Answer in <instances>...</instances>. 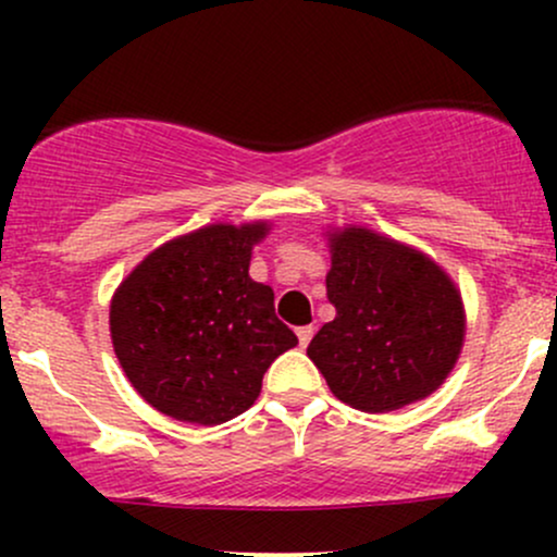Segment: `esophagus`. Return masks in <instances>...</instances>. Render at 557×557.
<instances>
[{"label":"esophagus","instance_id":"34e87169","mask_svg":"<svg viewBox=\"0 0 557 557\" xmlns=\"http://www.w3.org/2000/svg\"><path fill=\"white\" fill-rule=\"evenodd\" d=\"M314 324H306V327H298L296 330V335H298V343H300V348H306V345L311 343V337H314Z\"/></svg>","mask_w":557,"mask_h":557}]
</instances>
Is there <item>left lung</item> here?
I'll use <instances>...</instances> for the list:
<instances>
[{"label": "left lung", "instance_id": "left-lung-1", "mask_svg": "<svg viewBox=\"0 0 557 557\" xmlns=\"http://www.w3.org/2000/svg\"><path fill=\"white\" fill-rule=\"evenodd\" d=\"M335 319L306 354L337 400L367 413L432 395L463 348L461 290L419 248L361 225L327 233Z\"/></svg>", "mask_w": 557, "mask_h": 557}]
</instances>
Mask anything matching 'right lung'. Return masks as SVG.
Listing matches in <instances>:
<instances>
[{
    "label": "right lung",
    "instance_id": "add662e5",
    "mask_svg": "<svg viewBox=\"0 0 557 557\" xmlns=\"http://www.w3.org/2000/svg\"><path fill=\"white\" fill-rule=\"evenodd\" d=\"M270 222H216L154 248L114 290L110 335L136 393L159 413L214 426L240 417L298 337L274 290L248 274Z\"/></svg>",
    "mask_w": 557,
    "mask_h": 557
}]
</instances>
